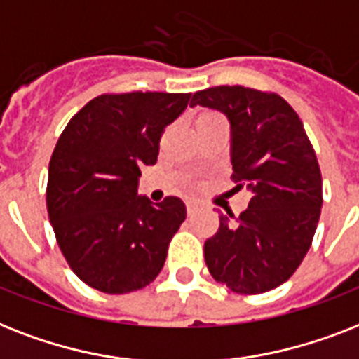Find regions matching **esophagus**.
Returning <instances> with one entry per match:
<instances>
[{"label":"esophagus","instance_id":"obj_1","mask_svg":"<svg viewBox=\"0 0 359 359\" xmlns=\"http://www.w3.org/2000/svg\"><path fill=\"white\" fill-rule=\"evenodd\" d=\"M202 208H203V203L198 202V200H189V202H187V213L189 215L198 213V211H200Z\"/></svg>","mask_w":359,"mask_h":359}]
</instances>
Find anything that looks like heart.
Here are the masks:
<instances>
[{"mask_svg": "<svg viewBox=\"0 0 359 359\" xmlns=\"http://www.w3.org/2000/svg\"><path fill=\"white\" fill-rule=\"evenodd\" d=\"M203 116H215V114H211V113H209V114H203Z\"/></svg>", "mask_w": 359, "mask_h": 359, "instance_id": "obj_1", "label": "heart"}]
</instances>
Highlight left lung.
<instances>
[{
  "mask_svg": "<svg viewBox=\"0 0 359 359\" xmlns=\"http://www.w3.org/2000/svg\"><path fill=\"white\" fill-rule=\"evenodd\" d=\"M196 105L226 114L231 177L252 193L239 217L220 215L203 257L233 293H266L293 276L313 241L323 208L313 146L294 109L274 93L222 85L194 94Z\"/></svg>",
  "mask_w": 359,
  "mask_h": 359,
  "instance_id": "left-lung-1",
  "label": "left lung"
}]
</instances>
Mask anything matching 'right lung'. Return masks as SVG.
Listing matches in <instances>:
<instances>
[{"mask_svg":"<svg viewBox=\"0 0 359 359\" xmlns=\"http://www.w3.org/2000/svg\"><path fill=\"white\" fill-rule=\"evenodd\" d=\"M191 94L126 93L90 100L68 122L50 161L46 203L62 256L79 280L107 294L146 287L187 217L185 203L137 194L140 166Z\"/></svg>","mask_w":359,"mask_h":359,"instance_id":"obj_1","label":"right lung"}]
</instances>
